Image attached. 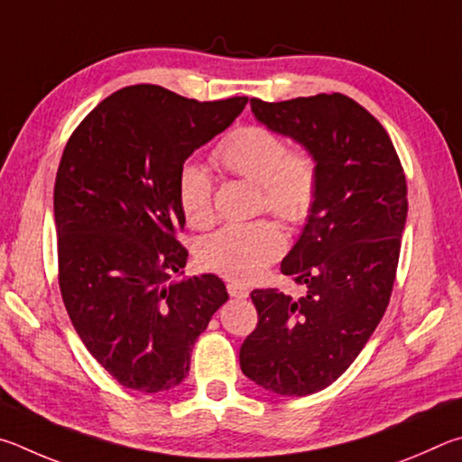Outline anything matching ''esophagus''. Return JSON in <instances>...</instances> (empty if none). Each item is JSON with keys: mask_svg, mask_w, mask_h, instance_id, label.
<instances>
[{"mask_svg": "<svg viewBox=\"0 0 462 462\" xmlns=\"http://www.w3.org/2000/svg\"><path fill=\"white\" fill-rule=\"evenodd\" d=\"M226 292L233 298H247L249 290L245 284H239V282H229V284H226Z\"/></svg>", "mask_w": 462, "mask_h": 462, "instance_id": "1", "label": "esophagus"}]
</instances>
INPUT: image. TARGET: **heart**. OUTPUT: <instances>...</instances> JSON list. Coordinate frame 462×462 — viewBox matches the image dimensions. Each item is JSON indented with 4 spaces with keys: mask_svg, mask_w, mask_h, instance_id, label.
Masks as SVG:
<instances>
[{
    "mask_svg": "<svg viewBox=\"0 0 462 462\" xmlns=\"http://www.w3.org/2000/svg\"><path fill=\"white\" fill-rule=\"evenodd\" d=\"M213 162L225 172L257 184V208L270 210L290 225L309 221L319 197L317 158L290 148L286 137L265 125H241L215 145ZM176 199L186 221L208 226L215 218L213 180L205 166L186 162L178 170ZM286 237L272 218L231 223L200 244L199 260L225 278L249 282L284 254Z\"/></svg>",
    "mask_w": 462,
    "mask_h": 462,
    "instance_id": "b5f03b06",
    "label": "heart"
}]
</instances>
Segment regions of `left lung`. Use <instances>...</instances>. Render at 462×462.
Segmentation results:
<instances>
[{
    "instance_id": "1",
    "label": "left lung",
    "mask_w": 462,
    "mask_h": 462,
    "mask_svg": "<svg viewBox=\"0 0 462 462\" xmlns=\"http://www.w3.org/2000/svg\"><path fill=\"white\" fill-rule=\"evenodd\" d=\"M254 116L300 142L319 164V197L280 270L304 288L254 290L257 327L241 371L278 395L325 390L357 359L390 304L408 186L383 125L343 93L268 103Z\"/></svg>"
}]
</instances>
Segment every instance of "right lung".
I'll return each mask as SVG.
<instances>
[{
  "label": "right lung",
  "mask_w": 462,
  "mask_h": 462,
  "mask_svg": "<svg viewBox=\"0 0 462 462\" xmlns=\"http://www.w3.org/2000/svg\"><path fill=\"white\" fill-rule=\"evenodd\" d=\"M247 97L197 101L158 85L124 87L80 121L54 182L59 286L72 327L111 377L143 393L172 390L226 302L215 273L182 282L178 170L233 124Z\"/></svg>",
  "instance_id": "1"
}]
</instances>
